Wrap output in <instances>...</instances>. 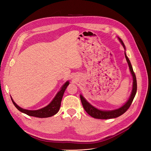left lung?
<instances>
[{"instance_id":"obj_1","label":"left lung","mask_w":151,"mask_h":151,"mask_svg":"<svg viewBox=\"0 0 151 151\" xmlns=\"http://www.w3.org/2000/svg\"><path fill=\"white\" fill-rule=\"evenodd\" d=\"M119 39L120 42H121V44L123 45L124 49L125 50V45L124 44L122 40L120 38H119ZM125 58L128 64L129 69H130V70L132 73L133 78V90H132V93L130 99H128V100L127 101V103L124 106H122V107H120V108H119L118 109H116L114 111H100V110H99V109L95 108L94 107H93L88 102H87V100H86L83 97V96L82 95H81L80 98H81V100L83 108H84L85 111L87 112V114L88 115H90L91 116H92L94 118H96V119H102L115 118H117V117L122 115L123 114H124L128 109L129 107H130V106L133 101V99L136 96V92H137V81H136V77L135 73L133 71L131 63H130V60H129L128 58L127 57V55L125 54Z\"/></svg>"}]
</instances>
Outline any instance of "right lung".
<instances>
[{
	"instance_id": "1",
	"label": "right lung",
	"mask_w": 151,
	"mask_h": 151,
	"mask_svg": "<svg viewBox=\"0 0 151 151\" xmlns=\"http://www.w3.org/2000/svg\"><path fill=\"white\" fill-rule=\"evenodd\" d=\"M69 82L68 81L64 84L61 90L57 94L53 100L48 106L44 107V108L36 111H29L22 109L14 101L11 97V98L13 104L16 107V108L20 112L31 116H35L38 118H48L55 115L58 112L64 93L65 91L68 86L69 85Z\"/></svg>"
}]
</instances>
